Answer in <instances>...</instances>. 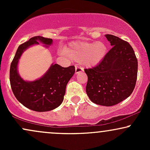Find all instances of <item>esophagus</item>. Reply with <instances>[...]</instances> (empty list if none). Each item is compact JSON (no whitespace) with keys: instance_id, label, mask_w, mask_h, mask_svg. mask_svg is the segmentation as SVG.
Returning <instances> with one entry per match:
<instances>
[{"instance_id":"1","label":"esophagus","mask_w":150,"mask_h":150,"mask_svg":"<svg viewBox=\"0 0 150 150\" xmlns=\"http://www.w3.org/2000/svg\"><path fill=\"white\" fill-rule=\"evenodd\" d=\"M82 72H83V68L76 65V66H75V74H79L82 73Z\"/></svg>"}]
</instances>
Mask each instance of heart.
Segmentation results:
<instances>
[{
	"instance_id": "heart-1",
	"label": "heart",
	"mask_w": 150,
	"mask_h": 150,
	"mask_svg": "<svg viewBox=\"0 0 150 150\" xmlns=\"http://www.w3.org/2000/svg\"><path fill=\"white\" fill-rule=\"evenodd\" d=\"M107 46L102 42H74L63 49L70 59L82 61L85 66L92 67L99 64L107 53Z\"/></svg>"
}]
</instances>
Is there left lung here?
Returning a JSON list of instances; mask_svg holds the SVG:
<instances>
[{"label":"left lung","instance_id":"left-lung-1","mask_svg":"<svg viewBox=\"0 0 150 150\" xmlns=\"http://www.w3.org/2000/svg\"><path fill=\"white\" fill-rule=\"evenodd\" d=\"M105 37L112 46L97 66L85 69L88 77L86 92L94 104L111 106L133 92L137 76V59L128 42L111 34Z\"/></svg>","mask_w":150,"mask_h":150}]
</instances>
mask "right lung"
I'll use <instances>...</instances> for the list:
<instances>
[{
	"mask_svg": "<svg viewBox=\"0 0 150 150\" xmlns=\"http://www.w3.org/2000/svg\"><path fill=\"white\" fill-rule=\"evenodd\" d=\"M39 42L47 46L52 44L51 39L34 37L19 46L10 65V82L16 99L25 107L34 111L44 112L57 108L63 102L68 81L75 73V66L63 68L51 64L42 77L34 81H25L19 75L18 64L22 53Z\"/></svg>",
	"mask_w": 150,
	"mask_h": 150,
	"instance_id": "obj_1",
	"label": "right lung"
}]
</instances>
